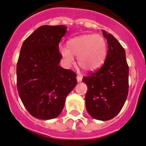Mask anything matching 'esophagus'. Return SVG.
I'll return each mask as SVG.
<instances>
[{"instance_id":"34e87169","label":"esophagus","mask_w":146,"mask_h":146,"mask_svg":"<svg viewBox=\"0 0 146 146\" xmlns=\"http://www.w3.org/2000/svg\"><path fill=\"white\" fill-rule=\"evenodd\" d=\"M82 76H80V75H77V82H81V81H82Z\"/></svg>"}]
</instances>
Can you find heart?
Returning a JSON list of instances; mask_svg holds the SVG:
<instances>
[{"instance_id": "heart-1", "label": "heart", "mask_w": 146, "mask_h": 146, "mask_svg": "<svg viewBox=\"0 0 146 146\" xmlns=\"http://www.w3.org/2000/svg\"><path fill=\"white\" fill-rule=\"evenodd\" d=\"M68 48L60 49L68 66L74 63V56L77 57V64L83 70L93 72L101 66L106 58L107 45L104 37L98 34L78 36L68 42Z\"/></svg>"}]
</instances>
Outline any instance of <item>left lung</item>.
<instances>
[{
    "label": "left lung",
    "mask_w": 146,
    "mask_h": 146,
    "mask_svg": "<svg viewBox=\"0 0 146 146\" xmlns=\"http://www.w3.org/2000/svg\"><path fill=\"white\" fill-rule=\"evenodd\" d=\"M108 43L104 65L82 82L88 86L85 106L93 118L107 121L116 117L122 109L128 95L129 67L125 50L112 35L103 30Z\"/></svg>",
    "instance_id": "obj_1"
}]
</instances>
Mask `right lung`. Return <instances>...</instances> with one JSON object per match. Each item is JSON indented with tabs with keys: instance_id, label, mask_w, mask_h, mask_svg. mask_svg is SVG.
<instances>
[{
	"instance_id": "1",
	"label": "right lung",
	"mask_w": 146,
	"mask_h": 146,
	"mask_svg": "<svg viewBox=\"0 0 146 146\" xmlns=\"http://www.w3.org/2000/svg\"><path fill=\"white\" fill-rule=\"evenodd\" d=\"M64 25H42L24 41L17 65V89L30 114L51 119L62 111L67 95L77 85V74L59 66L58 44Z\"/></svg>"
}]
</instances>
